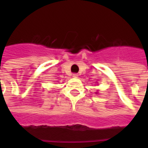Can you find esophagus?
Wrapping results in <instances>:
<instances>
[{"mask_svg": "<svg viewBox=\"0 0 148 148\" xmlns=\"http://www.w3.org/2000/svg\"><path fill=\"white\" fill-rule=\"evenodd\" d=\"M73 77H78V74H77V73H74V74H73Z\"/></svg>", "mask_w": 148, "mask_h": 148, "instance_id": "esophagus-1", "label": "esophagus"}]
</instances>
